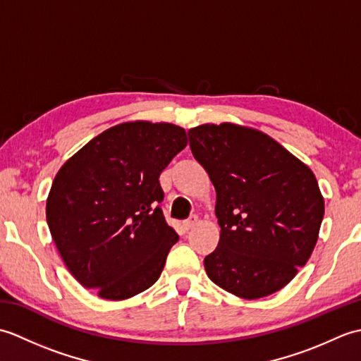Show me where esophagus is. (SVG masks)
I'll list each match as a JSON object with an SVG mask.
<instances>
[{"instance_id":"obj_1","label":"esophagus","mask_w":361,"mask_h":361,"mask_svg":"<svg viewBox=\"0 0 361 361\" xmlns=\"http://www.w3.org/2000/svg\"><path fill=\"white\" fill-rule=\"evenodd\" d=\"M197 221H198V217H197V216H190L188 220L183 221V226H185V229L188 231V229L194 228V226L197 225Z\"/></svg>"}]
</instances>
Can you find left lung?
Returning <instances> with one entry per match:
<instances>
[{
  "label": "left lung",
  "mask_w": 361,
  "mask_h": 361,
  "mask_svg": "<svg viewBox=\"0 0 361 361\" xmlns=\"http://www.w3.org/2000/svg\"><path fill=\"white\" fill-rule=\"evenodd\" d=\"M188 136L217 194L221 231L204 257L209 279L245 299L286 287L318 240L324 200L315 175L259 130L204 124Z\"/></svg>",
  "instance_id": "left-lung-1"
}]
</instances>
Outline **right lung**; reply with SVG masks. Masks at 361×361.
<instances>
[{
	"label": "right lung",
	"instance_id": "obj_1",
	"mask_svg": "<svg viewBox=\"0 0 361 361\" xmlns=\"http://www.w3.org/2000/svg\"><path fill=\"white\" fill-rule=\"evenodd\" d=\"M173 124L136 121L105 130L60 169L46 220L68 270L104 299L153 286L178 234L167 225L159 175L186 147Z\"/></svg>",
	"mask_w": 361,
	"mask_h": 361
}]
</instances>
